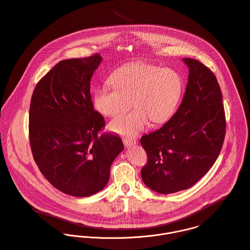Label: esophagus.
<instances>
[{"mask_svg":"<svg viewBox=\"0 0 250 250\" xmlns=\"http://www.w3.org/2000/svg\"><path fill=\"white\" fill-rule=\"evenodd\" d=\"M123 141H124V144H125V147L132 146V145H134L136 143V139L135 138H131V137L130 138L129 137H125V138L123 139Z\"/></svg>","mask_w":250,"mask_h":250,"instance_id":"esophagus-1","label":"esophagus"}]
</instances>
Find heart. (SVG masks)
<instances>
[{
    "mask_svg": "<svg viewBox=\"0 0 250 250\" xmlns=\"http://www.w3.org/2000/svg\"><path fill=\"white\" fill-rule=\"evenodd\" d=\"M111 82L97 88L94 105L106 117H116L131 107L136 110L111 122V130L125 136L140 133L148 125L163 124L175 113L183 91L181 75L173 69L133 62L116 70Z\"/></svg>",
    "mask_w": 250,
    "mask_h": 250,
    "instance_id": "obj_1",
    "label": "heart"
}]
</instances>
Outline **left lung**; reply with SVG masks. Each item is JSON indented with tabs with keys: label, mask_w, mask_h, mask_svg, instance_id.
<instances>
[{
	"label": "left lung",
	"mask_w": 250,
	"mask_h": 250,
	"mask_svg": "<svg viewBox=\"0 0 250 250\" xmlns=\"http://www.w3.org/2000/svg\"><path fill=\"white\" fill-rule=\"evenodd\" d=\"M188 82L177 113L140 143L148 163L141 170L152 190L169 194L194 186L211 169L225 139L223 96L215 74L200 62L185 58Z\"/></svg>",
	"instance_id": "8db88e82"
}]
</instances>
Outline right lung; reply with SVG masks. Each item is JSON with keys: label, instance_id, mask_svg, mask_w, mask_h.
<instances>
[{"label": "right lung", "instance_id": "add662e5", "mask_svg": "<svg viewBox=\"0 0 250 250\" xmlns=\"http://www.w3.org/2000/svg\"><path fill=\"white\" fill-rule=\"evenodd\" d=\"M101 62L98 54L59 62L37 83L29 107L34 161L53 187L75 197L102 190L125 148L119 136L99 134L105 120L93 108L90 80Z\"/></svg>", "mask_w": 250, "mask_h": 250}]
</instances>
